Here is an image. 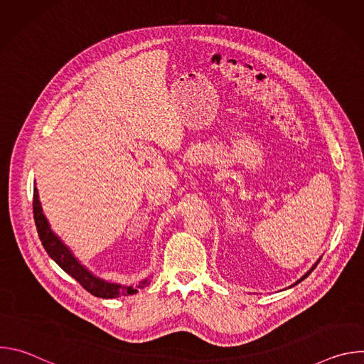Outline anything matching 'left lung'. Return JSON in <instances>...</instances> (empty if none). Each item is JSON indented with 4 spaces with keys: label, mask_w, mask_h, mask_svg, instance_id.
Wrapping results in <instances>:
<instances>
[{
    "label": "left lung",
    "mask_w": 364,
    "mask_h": 364,
    "mask_svg": "<svg viewBox=\"0 0 364 364\" xmlns=\"http://www.w3.org/2000/svg\"><path fill=\"white\" fill-rule=\"evenodd\" d=\"M316 267H317V265H314V267H313V268H311V271H309V272H306V274H305V275H304V277H302V278H301V279H299V281H298V282H301V281H304V279H305V278H306V277H308V275H309V274H311V272H313V271H314V269H316ZM298 282H296V284H298Z\"/></svg>",
    "instance_id": "1"
}]
</instances>
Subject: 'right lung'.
Masks as SVG:
<instances>
[{
    "label": "right lung",
    "mask_w": 364,
    "mask_h": 364,
    "mask_svg": "<svg viewBox=\"0 0 364 364\" xmlns=\"http://www.w3.org/2000/svg\"><path fill=\"white\" fill-rule=\"evenodd\" d=\"M33 213H34V222L37 228L38 237L41 240L43 247L48 253V256L72 278H75L87 292H90L95 296L99 298H117L119 295H132L136 294L138 289H142L149 285V279L141 281L136 287H125L118 284H111L103 279H99L93 277L87 269H85L77 261L76 257L70 253V250L55 236V233L50 230L48 223L43 215L41 205L38 201L37 188L34 187L33 191Z\"/></svg>",
    "instance_id": "add662e5"
}]
</instances>
